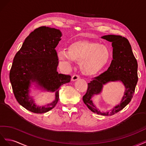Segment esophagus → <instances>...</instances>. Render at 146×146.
Wrapping results in <instances>:
<instances>
[{
  "label": "esophagus",
  "instance_id": "obj_1",
  "mask_svg": "<svg viewBox=\"0 0 146 146\" xmlns=\"http://www.w3.org/2000/svg\"><path fill=\"white\" fill-rule=\"evenodd\" d=\"M80 76L79 75V74H74V75L72 76V81H76V80H78V79H80Z\"/></svg>",
  "mask_w": 146,
  "mask_h": 146
}]
</instances>
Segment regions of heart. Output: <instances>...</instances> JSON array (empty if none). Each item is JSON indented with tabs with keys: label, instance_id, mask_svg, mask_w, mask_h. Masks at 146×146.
I'll return each instance as SVG.
<instances>
[{
	"label": "heart",
	"instance_id": "heart-1",
	"mask_svg": "<svg viewBox=\"0 0 146 146\" xmlns=\"http://www.w3.org/2000/svg\"><path fill=\"white\" fill-rule=\"evenodd\" d=\"M58 56L68 64H72L73 60L80 62L82 73L93 75L98 73L108 63L111 58V51L104 44L80 40L71 44L68 51H59Z\"/></svg>",
	"mask_w": 146,
	"mask_h": 146
}]
</instances>
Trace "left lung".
Returning <instances> with one entry per match:
<instances>
[{"label": "left lung", "mask_w": 146, "mask_h": 146, "mask_svg": "<svg viewBox=\"0 0 146 146\" xmlns=\"http://www.w3.org/2000/svg\"><path fill=\"white\" fill-rule=\"evenodd\" d=\"M102 38L112 42L113 47L112 59L110 66L98 76L92 79L82 100L85 105L92 112L102 115H112L117 113L130 102L135 93L138 80V63L133 54L128 40L120 35H108ZM121 81L126 87L121 102L108 112H100L93 105L91 98L94 94L101 92L102 85L110 81Z\"/></svg>", "instance_id": "obj_1"}]
</instances>
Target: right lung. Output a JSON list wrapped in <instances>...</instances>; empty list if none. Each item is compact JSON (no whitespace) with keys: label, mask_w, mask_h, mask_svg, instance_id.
Returning <instances> with one entry per match:
<instances>
[{"label":"right lung","mask_w":146,"mask_h":146,"mask_svg":"<svg viewBox=\"0 0 146 146\" xmlns=\"http://www.w3.org/2000/svg\"><path fill=\"white\" fill-rule=\"evenodd\" d=\"M61 36L58 29L45 26L37 28L25 39L13 59L10 80L14 95L21 105L34 113H44L54 108L59 100L60 87L70 82V75L57 72L59 59L55 48ZM31 80L54 92L55 101L45 106H36L28 95Z\"/></svg>","instance_id":"obj_1"}]
</instances>
